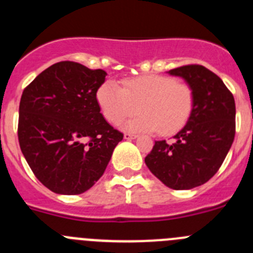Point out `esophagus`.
Instances as JSON below:
<instances>
[{
    "label": "esophagus",
    "mask_w": 253,
    "mask_h": 253,
    "mask_svg": "<svg viewBox=\"0 0 253 253\" xmlns=\"http://www.w3.org/2000/svg\"><path fill=\"white\" fill-rule=\"evenodd\" d=\"M137 138H138V135H135V134H130V133L124 134V139L131 140V139H137Z\"/></svg>",
    "instance_id": "esophagus-1"
}]
</instances>
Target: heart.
<instances>
[{
	"label": "heart",
	"mask_w": 253,
	"mask_h": 253,
	"mask_svg": "<svg viewBox=\"0 0 253 253\" xmlns=\"http://www.w3.org/2000/svg\"><path fill=\"white\" fill-rule=\"evenodd\" d=\"M102 114L109 123L120 124L140 111L124 125L125 130L157 131L172 135L184 128L194 109V91L190 84L163 75H143L126 78L123 87L113 81L100 86L96 93Z\"/></svg>",
	"instance_id": "heart-1"
}]
</instances>
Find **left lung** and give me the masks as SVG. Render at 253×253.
Returning <instances> with one entry per match:
<instances>
[{"instance_id": "left-lung-1", "label": "left lung", "mask_w": 253, "mask_h": 253, "mask_svg": "<svg viewBox=\"0 0 253 253\" xmlns=\"http://www.w3.org/2000/svg\"><path fill=\"white\" fill-rule=\"evenodd\" d=\"M194 91V109L172 142L157 140L144 160L149 171L173 190L205 184L222 166L236 134V104L215 73L199 64L169 71Z\"/></svg>"}]
</instances>
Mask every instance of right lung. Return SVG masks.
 I'll return each mask as SVG.
<instances>
[{
    "mask_svg": "<svg viewBox=\"0 0 253 253\" xmlns=\"http://www.w3.org/2000/svg\"><path fill=\"white\" fill-rule=\"evenodd\" d=\"M106 75L66 60L43 71L22 92L20 148L53 193L77 195L91 189L122 142L123 133L104 119L96 99Z\"/></svg>",
    "mask_w": 253,
    "mask_h": 253,
    "instance_id": "right-lung-1",
    "label": "right lung"
}]
</instances>
